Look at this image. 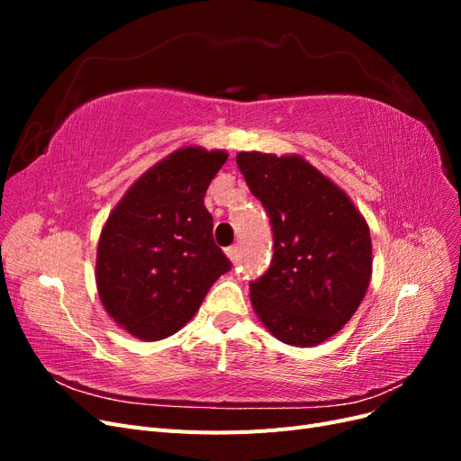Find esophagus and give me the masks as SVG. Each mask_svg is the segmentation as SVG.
<instances>
[{"label":"esophagus","instance_id":"obj_1","mask_svg":"<svg viewBox=\"0 0 461 461\" xmlns=\"http://www.w3.org/2000/svg\"><path fill=\"white\" fill-rule=\"evenodd\" d=\"M225 254H227V258H229L232 263H236V261H239V246H229V248L225 249Z\"/></svg>","mask_w":461,"mask_h":461}]
</instances>
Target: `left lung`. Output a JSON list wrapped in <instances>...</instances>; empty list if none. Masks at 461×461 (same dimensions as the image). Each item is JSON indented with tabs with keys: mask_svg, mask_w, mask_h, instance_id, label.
<instances>
[{
	"mask_svg": "<svg viewBox=\"0 0 461 461\" xmlns=\"http://www.w3.org/2000/svg\"><path fill=\"white\" fill-rule=\"evenodd\" d=\"M236 165L273 230L271 267L249 285L258 317L285 344L325 342L369 288L373 248L364 215L302 156L240 151Z\"/></svg>",
	"mask_w": 461,
	"mask_h": 461,
	"instance_id": "1",
	"label": "left lung"
}]
</instances>
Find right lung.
Wrapping results in <instances>:
<instances>
[{"mask_svg": "<svg viewBox=\"0 0 461 461\" xmlns=\"http://www.w3.org/2000/svg\"><path fill=\"white\" fill-rule=\"evenodd\" d=\"M229 158L178 148L136 180L109 213L95 254L105 312L132 337H171L196 315L232 263L213 240L205 190Z\"/></svg>", "mask_w": 461, "mask_h": 461, "instance_id": "obj_1", "label": "right lung"}]
</instances>
